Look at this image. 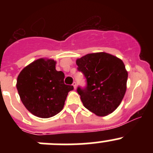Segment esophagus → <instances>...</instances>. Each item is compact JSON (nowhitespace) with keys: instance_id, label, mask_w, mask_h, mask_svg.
Listing matches in <instances>:
<instances>
[{"instance_id":"esophagus-1","label":"esophagus","mask_w":153,"mask_h":153,"mask_svg":"<svg viewBox=\"0 0 153 153\" xmlns=\"http://www.w3.org/2000/svg\"><path fill=\"white\" fill-rule=\"evenodd\" d=\"M72 85H73V86H74V89H75V90H76V82H74Z\"/></svg>"}]
</instances>
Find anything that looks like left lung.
<instances>
[{
  "mask_svg": "<svg viewBox=\"0 0 153 153\" xmlns=\"http://www.w3.org/2000/svg\"><path fill=\"white\" fill-rule=\"evenodd\" d=\"M76 63L86 80L84 88L78 86L76 90L83 106L100 117L113 113L126 90L128 73L123 62L113 55L100 52L85 55Z\"/></svg>",
  "mask_w": 153,
  "mask_h": 153,
  "instance_id": "1",
  "label": "left lung"
}]
</instances>
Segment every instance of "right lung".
Here are the masks:
<instances>
[{
  "instance_id": "obj_1",
  "label": "right lung",
  "mask_w": 153,
  "mask_h": 153,
  "mask_svg": "<svg viewBox=\"0 0 153 153\" xmlns=\"http://www.w3.org/2000/svg\"><path fill=\"white\" fill-rule=\"evenodd\" d=\"M56 61L40 58L24 67L17 76V89L24 106L37 117L50 118L63 109L74 86L64 83V74Z\"/></svg>"
}]
</instances>
